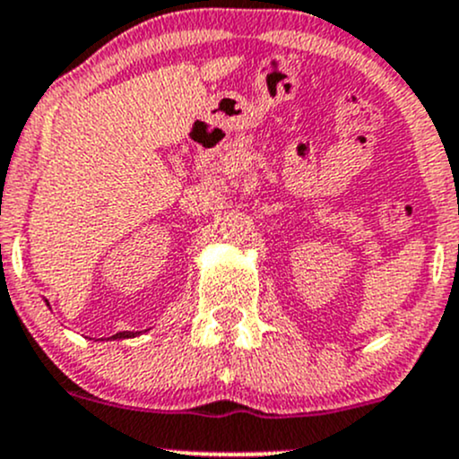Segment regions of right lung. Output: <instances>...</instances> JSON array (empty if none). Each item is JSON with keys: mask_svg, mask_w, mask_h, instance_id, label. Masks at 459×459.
<instances>
[{"mask_svg": "<svg viewBox=\"0 0 459 459\" xmlns=\"http://www.w3.org/2000/svg\"><path fill=\"white\" fill-rule=\"evenodd\" d=\"M48 304V302H46ZM151 330V328H149ZM146 333V330H144ZM142 333H133V330H125V333H117V334H113V337H109L107 339V342H122V339H133V337H140Z\"/></svg>", "mask_w": 459, "mask_h": 459, "instance_id": "obj_1", "label": "right lung"}]
</instances>
